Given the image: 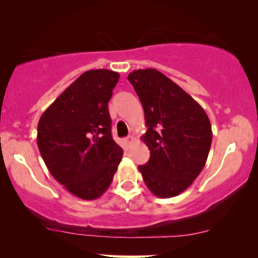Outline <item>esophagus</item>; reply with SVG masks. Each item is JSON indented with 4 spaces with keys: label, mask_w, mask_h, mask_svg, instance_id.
Listing matches in <instances>:
<instances>
[{
    "label": "esophagus",
    "mask_w": 258,
    "mask_h": 258,
    "mask_svg": "<svg viewBox=\"0 0 258 258\" xmlns=\"http://www.w3.org/2000/svg\"><path fill=\"white\" fill-rule=\"evenodd\" d=\"M125 143H128V144H132L134 141H135V139H134L133 136H128V137H125Z\"/></svg>",
    "instance_id": "esophagus-1"
}]
</instances>
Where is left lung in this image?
<instances>
[{"instance_id": "left-lung-1", "label": "left lung", "mask_w": 258, "mask_h": 258, "mask_svg": "<svg viewBox=\"0 0 258 258\" xmlns=\"http://www.w3.org/2000/svg\"><path fill=\"white\" fill-rule=\"evenodd\" d=\"M128 81L143 105L150 158L140 165L143 181L161 199L177 196L206 165L213 132L204 109L156 69L134 70Z\"/></svg>"}]
</instances>
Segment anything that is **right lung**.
Wrapping results in <instances>:
<instances>
[{"instance_id":"right-lung-1","label":"right lung","mask_w":258,"mask_h":258,"mask_svg":"<svg viewBox=\"0 0 258 258\" xmlns=\"http://www.w3.org/2000/svg\"><path fill=\"white\" fill-rule=\"evenodd\" d=\"M118 79L112 70H88L38 121L37 146L48 170L82 200L103 195L122 160V148L111 136L108 109Z\"/></svg>"}]
</instances>
